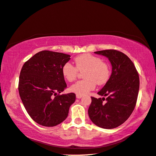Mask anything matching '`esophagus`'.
Returning <instances> with one entry per match:
<instances>
[{
	"mask_svg": "<svg viewBox=\"0 0 156 156\" xmlns=\"http://www.w3.org/2000/svg\"><path fill=\"white\" fill-rule=\"evenodd\" d=\"M76 97L78 99H80L82 97V95H80V94H76Z\"/></svg>",
	"mask_w": 156,
	"mask_h": 156,
	"instance_id": "34e87169",
	"label": "esophagus"
}]
</instances>
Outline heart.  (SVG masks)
<instances>
[{
  "label": "heart",
  "mask_w": 156,
  "mask_h": 156,
  "mask_svg": "<svg viewBox=\"0 0 156 156\" xmlns=\"http://www.w3.org/2000/svg\"><path fill=\"white\" fill-rule=\"evenodd\" d=\"M75 66L67 62L62 67V74L68 82H73L76 78L78 71L83 72L85 79L78 81L70 87L72 92L85 95L95 89L96 84L104 85L110 78L111 71L108 64L90 53H83L74 58Z\"/></svg>",
  "instance_id": "1"
}]
</instances>
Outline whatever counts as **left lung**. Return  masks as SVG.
<instances>
[{
	"label": "left lung",
	"mask_w": 156,
	"mask_h": 156,
	"mask_svg": "<svg viewBox=\"0 0 156 156\" xmlns=\"http://www.w3.org/2000/svg\"><path fill=\"white\" fill-rule=\"evenodd\" d=\"M94 53L108 58L112 73L98 93L107 98L91 97L88 115L95 125L114 129L125 122L134 109L140 87L139 75L133 61L121 51L108 49ZM105 100L106 102L103 103Z\"/></svg>",
	"instance_id": "8db88e82"
}]
</instances>
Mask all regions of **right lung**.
<instances>
[{
	"label": "right lung",
	"instance_id": "obj_1",
	"mask_svg": "<svg viewBox=\"0 0 156 156\" xmlns=\"http://www.w3.org/2000/svg\"><path fill=\"white\" fill-rule=\"evenodd\" d=\"M70 57L62 53L42 51L22 68L18 83L20 96L27 113L40 125L55 126L61 123L75 101L74 93L59 94L67 86L62 67Z\"/></svg>",
	"mask_w": 156,
	"mask_h": 156
}]
</instances>
